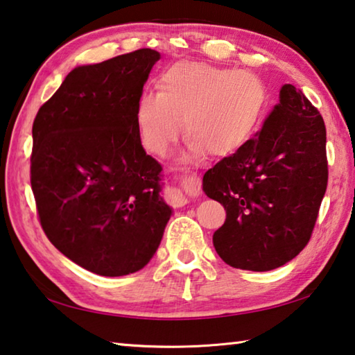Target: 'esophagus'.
Returning a JSON list of instances; mask_svg holds the SVG:
<instances>
[{"label": "esophagus", "mask_w": 355, "mask_h": 355, "mask_svg": "<svg viewBox=\"0 0 355 355\" xmlns=\"http://www.w3.org/2000/svg\"><path fill=\"white\" fill-rule=\"evenodd\" d=\"M166 200L172 207H183L188 203V197L183 194L182 189L178 188H169L166 192Z\"/></svg>", "instance_id": "1"}]
</instances>
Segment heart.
<instances>
[{
	"instance_id": "1",
	"label": "heart",
	"mask_w": 355,
	"mask_h": 355,
	"mask_svg": "<svg viewBox=\"0 0 355 355\" xmlns=\"http://www.w3.org/2000/svg\"><path fill=\"white\" fill-rule=\"evenodd\" d=\"M266 105V86L254 71L182 61L163 71L159 91L141 95L136 123L144 147L155 155L167 152L184 119L189 158L225 156L250 139Z\"/></svg>"
}]
</instances>
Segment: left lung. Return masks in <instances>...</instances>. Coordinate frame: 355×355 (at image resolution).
Here are the masks:
<instances>
[{"mask_svg": "<svg viewBox=\"0 0 355 355\" xmlns=\"http://www.w3.org/2000/svg\"><path fill=\"white\" fill-rule=\"evenodd\" d=\"M326 125L291 84L261 130L203 175V191L227 219L214 232L218 255L233 268L271 271L310 241L327 188Z\"/></svg>", "mask_w": 355, "mask_h": 355, "instance_id": "obj_1", "label": "left lung"}]
</instances>
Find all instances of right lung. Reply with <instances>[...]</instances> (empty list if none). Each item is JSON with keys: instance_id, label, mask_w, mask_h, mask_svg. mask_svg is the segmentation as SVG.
Listing matches in <instances>:
<instances>
[{"instance_id": "obj_1", "label": "right lung", "mask_w": 355, "mask_h": 355, "mask_svg": "<svg viewBox=\"0 0 355 355\" xmlns=\"http://www.w3.org/2000/svg\"><path fill=\"white\" fill-rule=\"evenodd\" d=\"M158 59L141 48L73 69L33 123L40 225L61 254L105 277L146 266L172 214L159 196L161 166L144 150L136 123Z\"/></svg>"}]
</instances>
